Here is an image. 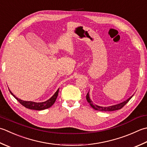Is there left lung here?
Instances as JSON below:
<instances>
[{
  "label": "left lung",
  "instance_id": "1",
  "mask_svg": "<svg viewBox=\"0 0 147 147\" xmlns=\"http://www.w3.org/2000/svg\"><path fill=\"white\" fill-rule=\"evenodd\" d=\"M133 95L129 97V99H127V100H125V101H123L121 103H119V104H117V105H112V106H107V107H103V106H100L94 104L92 100L90 98V96H89V92L87 94V96H86V99H87V102L89 103V104H90L91 107L94 108V110H98V111H115V110H120V109H121L122 108H123V106H124L129 102V100L132 98V97H133Z\"/></svg>",
  "mask_w": 147,
  "mask_h": 147
}]
</instances>
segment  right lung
I'll list each match as a JSON object with an SVG mask.
<instances>
[{"label":"right lung","mask_w":147,"mask_h":147,"mask_svg":"<svg viewBox=\"0 0 147 147\" xmlns=\"http://www.w3.org/2000/svg\"><path fill=\"white\" fill-rule=\"evenodd\" d=\"M9 91H10V93L12 94V96H13L14 98L18 100V101L22 105L25 106V108L30 109V110L39 111V110H45V109L49 108L54 104L57 98V96H58L59 88L56 91V92L53 95V96H51V97H50V99H48L47 100H46V101L41 102H36L33 101H26V100H23L22 99H18V97H16L12 92H11V90Z\"/></svg>","instance_id":"1"}]
</instances>
